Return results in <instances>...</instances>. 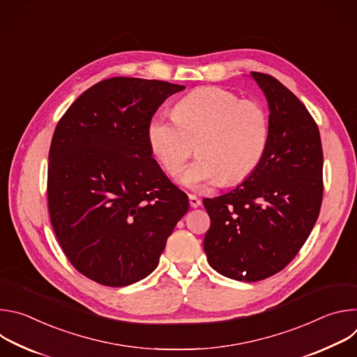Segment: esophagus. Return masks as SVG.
I'll list each match as a JSON object with an SVG mask.
<instances>
[{"label":"esophagus","mask_w":357,"mask_h":357,"mask_svg":"<svg viewBox=\"0 0 357 357\" xmlns=\"http://www.w3.org/2000/svg\"><path fill=\"white\" fill-rule=\"evenodd\" d=\"M200 199L196 196V195H189V205L192 206V208H197V206H200Z\"/></svg>","instance_id":"esophagus-1"}]
</instances>
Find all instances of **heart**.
<instances>
[{"label": "heart", "instance_id": "obj_1", "mask_svg": "<svg viewBox=\"0 0 357 357\" xmlns=\"http://www.w3.org/2000/svg\"><path fill=\"white\" fill-rule=\"evenodd\" d=\"M268 138V119L256 100L222 87H202L183 97L174 117L157 114L148 124L152 154L168 174H176L195 151L197 158L181 174L188 188L245 179L260 164Z\"/></svg>", "mask_w": 357, "mask_h": 357}]
</instances>
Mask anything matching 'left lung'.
Returning <instances> with one entry per match:
<instances>
[{
  "label": "left lung",
  "mask_w": 357,
  "mask_h": 357,
  "mask_svg": "<svg viewBox=\"0 0 357 357\" xmlns=\"http://www.w3.org/2000/svg\"><path fill=\"white\" fill-rule=\"evenodd\" d=\"M251 76L270 109L263 158L236 189L203 199L211 218L203 240L211 267L247 282L266 280L292 261L317 223L324 195V152L315 120L275 77Z\"/></svg>",
  "instance_id": "obj_1"
}]
</instances>
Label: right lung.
<instances>
[{
  "label": "right lung",
  "mask_w": 357,
  "mask_h": 357,
  "mask_svg": "<svg viewBox=\"0 0 357 357\" xmlns=\"http://www.w3.org/2000/svg\"><path fill=\"white\" fill-rule=\"evenodd\" d=\"M185 86L138 77L101 80L59 120L49 149L50 223L70 264L107 287L154 271L185 192L152 158L148 124Z\"/></svg>",
  "instance_id": "add662e5"
}]
</instances>
